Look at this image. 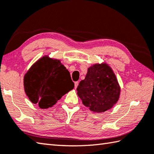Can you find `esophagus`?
Here are the masks:
<instances>
[{
	"label": "esophagus",
	"mask_w": 154,
	"mask_h": 154,
	"mask_svg": "<svg viewBox=\"0 0 154 154\" xmlns=\"http://www.w3.org/2000/svg\"><path fill=\"white\" fill-rule=\"evenodd\" d=\"M78 85H79V82H78V81H76V82H75V89L77 88Z\"/></svg>",
	"instance_id": "obj_1"
}]
</instances>
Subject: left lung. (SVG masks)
Returning <instances> with one entry per match:
<instances>
[{
  "instance_id": "left-lung-1",
  "label": "left lung",
  "mask_w": 154,
  "mask_h": 154,
  "mask_svg": "<svg viewBox=\"0 0 154 154\" xmlns=\"http://www.w3.org/2000/svg\"><path fill=\"white\" fill-rule=\"evenodd\" d=\"M77 91L83 104L96 113H103L111 109L120 94L116 75L106 64L89 67L85 79L80 81Z\"/></svg>"
}]
</instances>
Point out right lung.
Masks as SVG:
<instances>
[{
    "mask_svg": "<svg viewBox=\"0 0 154 154\" xmlns=\"http://www.w3.org/2000/svg\"><path fill=\"white\" fill-rule=\"evenodd\" d=\"M26 95L41 109L52 107L74 88L69 71L59 60L44 57L33 65L24 78Z\"/></svg>",
    "mask_w": 154,
    "mask_h": 154,
    "instance_id": "right-lung-1",
    "label": "right lung"
}]
</instances>
